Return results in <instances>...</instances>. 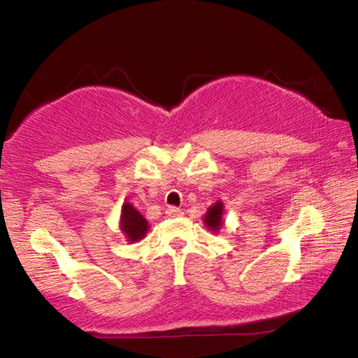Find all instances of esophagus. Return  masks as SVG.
Wrapping results in <instances>:
<instances>
[{"mask_svg":"<svg viewBox=\"0 0 358 358\" xmlns=\"http://www.w3.org/2000/svg\"><path fill=\"white\" fill-rule=\"evenodd\" d=\"M166 215L169 217H178V216H183V211L177 208V207H169L167 211H166Z\"/></svg>","mask_w":358,"mask_h":358,"instance_id":"1","label":"esophagus"}]
</instances>
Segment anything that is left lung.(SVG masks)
<instances>
[{"label":"left lung","instance_id":"obj_1","mask_svg":"<svg viewBox=\"0 0 358 358\" xmlns=\"http://www.w3.org/2000/svg\"><path fill=\"white\" fill-rule=\"evenodd\" d=\"M222 210H224V203L221 201H217L215 205H211L208 208L207 215L203 216V222L210 230L213 232H217L222 227Z\"/></svg>","mask_w":358,"mask_h":358}]
</instances>
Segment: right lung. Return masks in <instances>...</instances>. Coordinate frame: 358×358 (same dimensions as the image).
I'll use <instances>...</instances> for the list:
<instances>
[{"instance_id":"add662e5","label":"right lung","mask_w":358,"mask_h":358,"mask_svg":"<svg viewBox=\"0 0 358 358\" xmlns=\"http://www.w3.org/2000/svg\"><path fill=\"white\" fill-rule=\"evenodd\" d=\"M120 222H121V232L126 235V238L131 243L134 241L142 240L145 235L148 232V221L138 213V211L132 207L129 202L123 203V208H121V216H120Z\"/></svg>"}]
</instances>
